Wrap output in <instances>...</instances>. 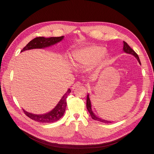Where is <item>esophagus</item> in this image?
I'll return each mask as SVG.
<instances>
[{"instance_id":"34e87169","label":"esophagus","mask_w":154,"mask_h":154,"mask_svg":"<svg viewBox=\"0 0 154 154\" xmlns=\"http://www.w3.org/2000/svg\"><path fill=\"white\" fill-rule=\"evenodd\" d=\"M80 85H81V84H80V82H77L76 83H75L74 85H72V87H71V88H72V90H74V89H75V88L76 87H77L80 86Z\"/></svg>"}]
</instances>
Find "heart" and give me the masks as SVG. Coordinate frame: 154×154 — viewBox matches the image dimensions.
Here are the masks:
<instances>
[{
  "mask_svg": "<svg viewBox=\"0 0 154 154\" xmlns=\"http://www.w3.org/2000/svg\"><path fill=\"white\" fill-rule=\"evenodd\" d=\"M106 55V49L102 46L92 45L79 48L71 54V60L75 66H88Z\"/></svg>",
  "mask_w": 154,
  "mask_h": 154,
  "instance_id": "b5f03b06",
  "label": "heart"
}]
</instances>
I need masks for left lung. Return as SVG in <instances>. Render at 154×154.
Segmentation results:
<instances>
[{"label": "left lung", "mask_w": 154, "mask_h": 154, "mask_svg": "<svg viewBox=\"0 0 154 154\" xmlns=\"http://www.w3.org/2000/svg\"><path fill=\"white\" fill-rule=\"evenodd\" d=\"M123 51L125 52V53H127V54H131V55H132L134 57H135L137 59V61L139 62V64L141 65V63H140V59H139V57L138 55H137L135 52L132 49V48H131V47L129 46L127 43H126L125 41H123ZM86 106H87V110L88 111V112H89V114L92 117V119L95 120H97V121H99V122H103V123H112V122H114V121H109V120H105V119H101L99 117L97 116L92 110V104H91V101L90 100V97H89V94H87V103H86Z\"/></svg>", "instance_id": "8db88e82"}]
</instances>
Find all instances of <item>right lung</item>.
I'll return each instance as SVG.
<instances>
[{
	"label": "right lung",
	"instance_id": "1",
	"mask_svg": "<svg viewBox=\"0 0 154 154\" xmlns=\"http://www.w3.org/2000/svg\"><path fill=\"white\" fill-rule=\"evenodd\" d=\"M64 38V36L57 37H49L45 38L44 37H36L30 41L25 47H23V49L20 51L22 52L23 51L35 49V48H45L46 47H49L52 46L57 43L61 42ZM71 92L70 88L67 90L62 97L60 99L58 103L56 105V106L50 112L44 114H34L32 113L28 112L23 109V112L25 114L34 120L36 122H42V123H52L56 122L59 120L64 114V112L66 111L67 106V100L66 99L67 95Z\"/></svg>",
	"mask_w": 154,
	"mask_h": 154
}]
</instances>
